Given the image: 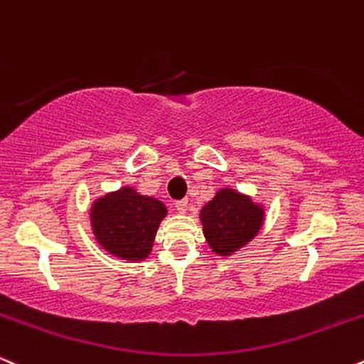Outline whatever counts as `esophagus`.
Listing matches in <instances>:
<instances>
[{
  "label": "esophagus",
  "mask_w": 364,
  "mask_h": 364,
  "mask_svg": "<svg viewBox=\"0 0 364 364\" xmlns=\"http://www.w3.org/2000/svg\"><path fill=\"white\" fill-rule=\"evenodd\" d=\"M187 208H189V203H187V199H181L175 203V209H177L181 215H183V213H187Z\"/></svg>",
  "instance_id": "34e87169"
}]
</instances>
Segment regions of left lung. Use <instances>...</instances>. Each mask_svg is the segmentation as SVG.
Segmentation results:
<instances>
[{
	"label": "left lung",
	"instance_id": "8db88e82",
	"mask_svg": "<svg viewBox=\"0 0 364 364\" xmlns=\"http://www.w3.org/2000/svg\"><path fill=\"white\" fill-rule=\"evenodd\" d=\"M199 220L209 249L220 257H230L257 237L266 220V208L249 194L223 187L204 204Z\"/></svg>",
	"mask_w": 364,
	"mask_h": 364
}]
</instances>
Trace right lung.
I'll use <instances>...</instances> for the list:
<instances>
[{
  "mask_svg": "<svg viewBox=\"0 0 364 364\" xmlns=\"http://www.w3.org/2000/svg\"><path fill=\"white\" fill-rule=\"evenodd\" d=\"M166 216V206L134 187L107 192L93 200L90 225L98 245L114 257L138 262L151 254L158 226Z\"/></svg>",
  "mask_w": 364,
  "mask_h": 364,
  "instance_id": "add662e5",
  "label": "right lung"
}]
</instances>
